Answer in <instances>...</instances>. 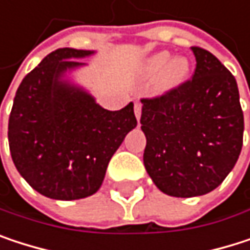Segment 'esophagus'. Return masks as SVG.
Masks as SVG:
<instances>
[{
	"label": "esophagus",
	"mask_w": 250,
	"mask_h": 250,
	"mask_svg": "<svg viewBox=\"0 0 250 250\" xmlns=\"http://www.w3.org/2000/svg\"><path fill=\"white\" fill-rule=\"evenodd\" d=\"M134 112H135V118H137V121H140V118H141V103H135L134 104Z\"/></svg>",
	"instance_id": "34e87169"
}]
</instances>
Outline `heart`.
Instances as JSON below:
<instances>
[{
  "mask_svg": "<svg viewBox=\"0 0 250 250\" xmlns=\"http://www.w3.org/2000/svg\"><path fill=\"white\" fill-rule=\"evenodd\" d=\"M143 74L150 80H159V85L165 90L181 85L188 77L189 65L182 57L172 58L167 51L156 52L144 60L141 65Z\"/></svg>",
  "mask_w": 250,
  "mask_h": 250,
  "instance_id": "1",
  "label": "heart"
}]
</instances>
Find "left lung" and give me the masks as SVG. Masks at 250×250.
<instances>
[{"mask_svg": "<svg viewBox=\"0 0 250 250\" xmlns=\"http://www.w3.org/2000/svg\"><path fill=\"white\" fill-rule=\"evenodd\" d=\"M192 80L157 99H143L144 166L153 184L176 198L205 195L234 167L243 112L231 72L211 52L190 48Z\"/></svg>", "mask_w": 250, "mask_h": 250, "instance_id": "obj_1", "label": "left lung"}]
</instances>
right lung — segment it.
Here are the masks:
<instances>
[{
  "label": "right lung",
  "mask_w": 250,
  "mask_h": 250,
  "mask_svg": "<svg viewBox=\"0 0 250 250\" xmlns=\"http://www.w3.org/2000/svg\"><path fill=\"white\" fill-rule=\"evenodd\" d=\"M96 51L57 49L30 71L17 88L8 143L23 179L39 193L61 201L87 198L104 179L107 165L137 126L134 103L102 107L75 81L78 60Z\"/></svg>",
  "instance_id": "1"
}]
</instances>
